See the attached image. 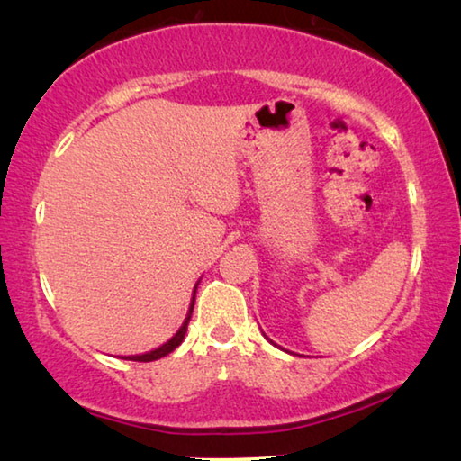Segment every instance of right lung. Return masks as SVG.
<instances>
[{
    "instance_id": "add662e5",
    "label": "right lung",
    "mask_w": 461,
    "mask_h": 461,
    "mask_svg": "<svg viewBox=\"0 0 461 461\" xmlns=\"http://www.w3.org/2000/svg\"><path fill=\"white\" fill-rule=\"evenodd\" d=\"M193 307H194V296H193V303H191V311H189V315H186V319H185V323H183V327L181 330H178L176 333H175V338H170L165 346H160V348H156V349H152V352H148V354H142V356H128L126 360H131V362H154V360H158V357H165L167 354H170V352H175V349L181 346V341L185 339V333H186V325H189V321H191V313H193Z\"/></svg>"
}]
</instances>
